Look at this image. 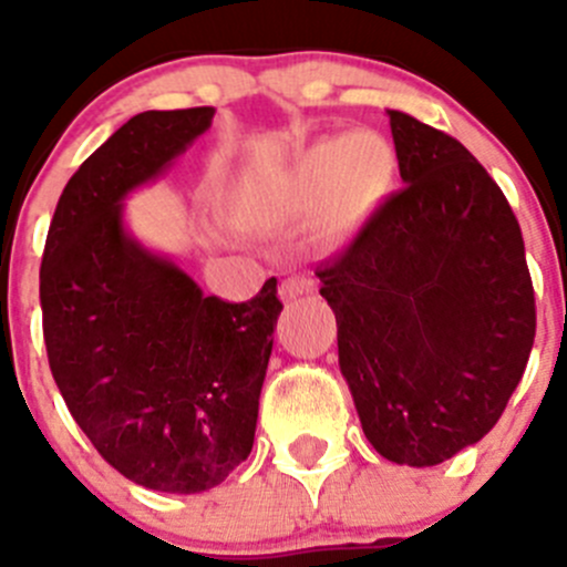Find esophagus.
<instances>
[{"label": "esophagus", "mask_w": 567, "mask_h": 567, "mask_svg": "<svg viewBox=\"0 0 567 567\" xmlns=\"http://www.w3.org/2000/svg\"><path fill=\"white\" fill-rule=\"evenodd\" d=\"M312 290H316V282H312L310 277H288L282 285H279V296H282L285 301L296 299V296L312 293Z\"/></svg>", "instance_id": "1"}]
</instances>
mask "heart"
<instances>
[{
	"label": "heart",
	"instance_id": "obj_1",
	"mask_svg": "<svg viewBox=\"0 0 567 567\" xmlns=\"http://www.w3.org/2000/svg\"><path fill=\"white\" fill-rule=\"evenodd\" d=\"M394 151L375 134H346L312 145L285 181V192L301 203H329L337 227L357 225L394 181Z\"/></svg>",
	"mask_w": 567,
	"mask_h": 567
}]
</instances>
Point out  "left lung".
Instances as JSON below:
<instances>
[{
	"label": "left lung",
	"mask_w": 567,
	"mask_h": 567,
	"mask_svg": "<svg viewBox=\"0 0 567 567\" xmlns=\"http://www.w3.org/2000/svg\"><path fill=\"white\" fill-rule=\"evenodd\" d=\"M405 186L318 268L368 442L436 466L499 422L535 342L516 214L444 131L390 109Z\"/></svg>",
	"instance_id": "left-lung-1"
}]
</instances>
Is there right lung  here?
Returning a JSON list of instances; mask_svg holds the SVG:
<instances>
[{"mask_svg":"<svg viewBox=\"0 0 567 567\" xmlns=\"http://www.w3.org/2000/svg\"><path fill=\"white\" fill-rule=\"evenodd\" d=\"M214 109L142 112L62 188L40 262L49 368L109 466L164 494H199L247 461L282 301L205 296L123 225V199L210 128Z\"/></svg>","mask_w":567,"mask_h":567,"instance_id":"1","label":"right lung"}]
</instances>
